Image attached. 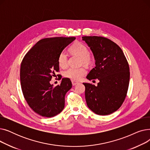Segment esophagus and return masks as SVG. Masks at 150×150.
I'll return each instance as SVG.
<instances>
[{
    "instance_id": "1",
    "label": "esophagus",
    "mask_w": 150,
    "mask_h": 150,
    "mask_svg": "<svg viewBox=\"0 0 150 150\" xmlns=\"http://www.w3.org/2000/svg\"><path fill=\"white\" fill-rule=\"evenodd\" d=\"M78 83V82L75 81H74V80H72V84L73 86H75V85L77 84Z\"/></svg>"
}]
</instances>
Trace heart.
I'll return each instance as SVG.
<instances>
[{
	"instance_id": "heart-1",
	"label": "heart",
	"mask_w": 150,
	"mask_h": 150,
	"mask_svg": "<svg viewBox=\"0 0 150 150\" xmlns=\"http://www.w3.org/2000/svg\"><path fill=\"white\" fill-rule=\"evenodd\" d=\"M70 52L73 54L78 55L81 57V63L88 65L91 62V56L89 53L88 47L81 42H75L70 47ZM58 64L61 68H66L68 64L67 55L65 52H61L58 57ZM87 74V70L85 67L79 68L70 67L63 73L64 77L70 78L74 81H79Z\"/></svg>"
}]
</instances>
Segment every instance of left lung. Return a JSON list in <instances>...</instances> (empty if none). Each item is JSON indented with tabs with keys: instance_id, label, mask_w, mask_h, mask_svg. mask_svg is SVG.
Masks as SVG:
<instances>
[{
	"instance_id": "8db88e82",
	"label": "left lung",
	"mask_w": 150,
	"mask_h": 150,
	"mask_svg": "<svg viewBox=\"0 0 150 150\" xmlns=\"http://www.w3.org/2000/svg\"><path fill=\"white\" fill-rule=\"evenodd\" d=\"M96 59V67L87 75L98 78L96 86L84 83L88 106L98 115H106L119 109L127 97L129 82V67L122 50L110 39L101 36H83Z\"/></svg>"
}]
</instances>
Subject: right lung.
Returning a JSON list of instances; mask_svg holds the SVG:
<instances>
[{
	"instance_id": "add662e5",
	"label": "right lung",
	"mask_w": 150,
	"mask_h": 150,
	"mask_svg": "<svg viewBox=\"0 0 150 150\" xmlns=\"http://www.w3.org/2000/svg\"><path fill=\"white\" fill-rule=\"evenodd\" d=\"M75 37L41 39L23 57L20 69L21 89L27 103L36 114L52 117L64 108L65 96L72 88L69 78L53 86L50 81L59 71L58 57Z\"/></svg>"
}]
</instances>
